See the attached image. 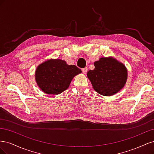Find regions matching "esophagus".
<instances>
[{
    "mask_svg": "<svg viewBox=\"0 0 154 154\" xmlns=\"http://www.w3.org/2000/svg\"><path fill=\"white\" fill-rule=\"evenodd\" d=\"M82 72H83V74H86L87 72V71H88V69H87V67H85V68H83V69H82Z\"/></svg>",
    "mask_w": 154,
    "mask_h": 154,
    "instance_id": "1",
    "label": "esophagus"
}]
</instances>
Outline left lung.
I'll use <instances>...</instances> for the list:
<instances>
[{
	"mask_svg": "<svg viewBox=\"0 0 154 154\" xmlns=\"http://www.w3.org/2000/svg\"><path fill=\"white\" fill-rule=\"evenodd\" d=\"M95 68L87 72L94 89L103 96H112L122 90L127 80V70L113 57L100 58Z\"/></svg>",
	"mask_w": 154,
	"mask_h": 154,
	"instance_id": "1",
	"label": "left lung"
}]
</instances>
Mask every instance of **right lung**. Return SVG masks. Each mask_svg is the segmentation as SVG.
<instances>
[{"label": "right lung", "mask_w": 154, "mask_h": 154, "mask_svg": "<svg viewBox=\"0 0 154 154\" xmlns=\"http://www.w3.org/2000/svg\"><path fill=\"white\" fill-rule=\"evenodd\" d=\"M81 72V69L74 65H68L60 59H51L37 67L35 80L46 94H59L66 91L72 78Z\"/></svg>", "instance_id": "add662e5"}]
</instances>
